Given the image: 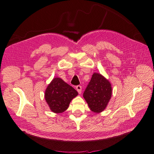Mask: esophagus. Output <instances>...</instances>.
Listing matches in <instances>:
<instances>
[{
	"instance_id": "esophagus-1",
	"label": "esophagus",
	"mask_w": 154,
	"mask_h": 154,
	"mask_svg": "<svg viewBox=\"0 0 154 154\" xmlns=\"http://www.w3.org/2000/svg\"><path fill=\"white\" fill-rule=\"evenodd\" d=\"M76 90H77V91H78V93L79 94H81V91H82V87H81V86H80V85L77 86H76Z\"/></svg>"
}]
</instances>
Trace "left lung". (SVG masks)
Listing matches in <instances>:
<instances>
[{
	"label": "left lung",
	"instance_id": "left-lung-1",
	"mask_svg": "<svg viewBox=\"0 0 154 154\" xmlns=\"http://www.w3.org/2000/svg\"><path fill=\"white\" fill-rule=\"evenodd\" d=\"M112 95L111 83L100 74H93L83 97L94 112H100L106 107Z\"/></svg>",
	"mask_w": 154,
	"mask_h": 154
}]
</instances>
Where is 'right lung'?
<instances>
[{"label":"right lung","instance_id":"1","mask_svg":"<svg viewBox=\"0 0 154 154\" xmlns=\"http://www.w3.org/2000/svg\"><path fill=\"white\" fill-rule=\"evenodd\" d=\"M77 95L73 87L56 77L48 86L45 98L52 112L61 113L67 109L71 100Z\"/></svg>","mask_w":154,"mask_h":154}]
</instances>
